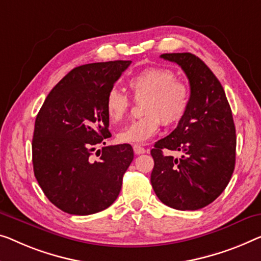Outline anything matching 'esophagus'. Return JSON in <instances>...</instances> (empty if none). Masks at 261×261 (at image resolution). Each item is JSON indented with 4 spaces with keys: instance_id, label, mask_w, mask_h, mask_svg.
<instances>
[{
    "instance_id": "1",
    "label": "esophagus",
    "mask_w": 261,
    "mask_h": 261,
    "mask_svg": "<svg viewBox=\"0 0 261 261\" xmlns=\"http://www.w3.org/2000/svg\"><path fill=\"white\" fill-rule=\"evenodd\" d=\"M134 151H135L136 154H143V153L146 152V150L144 149L143 146L138 145V144H135V145H134Z\"/></svg>"
}]
</instances>
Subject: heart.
I'll list each match as a JSON object with an SVG mask.
<instances>
[{"instance_id":"1","label":"heart","mask_w":261,"mask_h":261,"mask_svg":"<svg viewBox=\"0 0 261 261\" xmlns=\"http://www.w3.org/2000/svg\"><path fill=\"white\" fill-rule=\"evenodd\" d=\"M136 99H143L145 116L132 120L117 134L122 143L141 144L157 134L162 120L166 125L180 122L189 109L190 88L184 81L178 80L172 70L151 67L136 73L127 81ZM131 102L125 93L111 88L106 97V112L111 122H119L127 114Z\"/></svg>"}]
</instances>
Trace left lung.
<instances>
[{"instance_id": "obj_1", "label": "left lung", "mask_w": 261, "mask_h": 261, "mask_svg": "<svg viewBox=\"0 0 261 261\" xmlns=\"http://www.w3.org/2000/svg\"><path fill=\"white\" fill-rule=\"evenodd\" d=\"M177 63L190 82L189 109L182 119L151 150V184L159 200L181 211L211 204L230 181L236 164V127L220 82L199 57L163 54ZM179 150L180 158L162 151Z\"/></svg>"}]
</instances>
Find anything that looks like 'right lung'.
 I'll use <instances>...</instances> for the list:
<instances>
[{"mask_svg":"<svg viewBox=\"0 0 261 261\" xmlns=\"http://www.w3.org/2000/svg\"><path fill=\"white\" fill-rule=\"evenodd\" d=\"M131 61L81 65L46 96L35 120L33 165L46 198L69 215L88 216L117 199L134 159L130 144L102 147L109 131L106 97Z\"/></svg>","mask_w":261,"mask_h":261,"instance_id":"1","label":"right lung"}]
</instances>
